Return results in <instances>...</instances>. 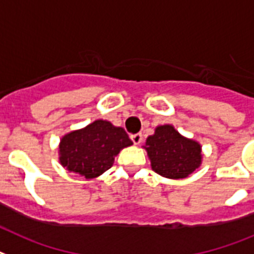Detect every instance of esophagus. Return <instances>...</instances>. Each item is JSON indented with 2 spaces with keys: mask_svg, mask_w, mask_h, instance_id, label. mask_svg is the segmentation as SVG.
<instances>
[{
  "mask_svg": "<svg viewBox=\"0 0 254 254\" xmlns=\"http://www.w3.org/2000/svg\"><path fill=\"white\" fill-rule=\"evenodd\" d=\"M131 141H133L134 145H139L142 142V134L141 133H137V134H133L131 135Z\"/></svg>",
  "mask_w": 254,
  "mask_h": 254,
  "instance_id": "1",
  "label": "esophagus"
}]
</instances>
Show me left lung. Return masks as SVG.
<instances>
[{
  "mask_svg": "<svg viewBox=\"0 0 254 254\" xmlns=\"http://www.w3.org/2000/svg\"><path fill=\"white\" fill-rule=\"evenodd\" d=\"M151 168L167 179H184L201 166V145L183 137L172 125H160L146 139Z\"/></svg>",
  "mask_w": 254,
  "mask_h": 254,
  "instance_id": "obj_1",
  "label": "left lung"
}]
</instances>
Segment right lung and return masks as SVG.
Returning <instances> with one entry per match:
<instances>
[{
  "label": "right lung",
  "instance_id": "obj_1",
  "mask_svg": "<svg viewBox=\"0 0 254 254\" xmlns=\"http://www.w3.org/2000/svg\"><path fill=\"white\" fill-rule=\"evenodd\" d=\"M130 145L133 142L123 127L106 120H96L61 138L60 163L69 172L95 179L109 170L115 156Z\"/></svg>",
  "mask_w": 254,
  "mask_h": 254
}]
</instances>
